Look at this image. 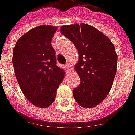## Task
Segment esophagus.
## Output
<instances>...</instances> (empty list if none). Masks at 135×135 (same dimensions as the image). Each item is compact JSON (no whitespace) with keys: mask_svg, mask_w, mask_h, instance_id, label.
I'll return each mask as SVG.
<instances>
[{"mask_svg":"<svg viewBox=\"0 0 135 135\" xmlns=\"http://www.w3.org/2000/svg\"><path fill=\"white\" fill-rule=\"evenodd\" d=\"M70 67H71V66H70V64L69 63H67L66 65H65V68H66V69H70Z\"/></svg>","mask_w":135,"mask_h":135,"instance_id":"obj_1","label":"esophagus"}]
</instances>
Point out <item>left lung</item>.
Instances as JSON below:
<instances>
[{
  "instance_id": "1",
  "label": "left lung",
  "mask_w": 135,
  "mask_h": 135,
  "mask_svg": "<svg viewBox=\"0 0 135 135\" xmlns=\"http://www.w3.org/2000/svg\"><path fill=\"white\" fill-rule=\"evenodd\" d=\"M60 32L70 40L78 51L75 70L81 84L73 90L77 103L93 108L109 93L117 72V55L110 39L86 24L63 25Z\"/></svg>"
}]
</instances>
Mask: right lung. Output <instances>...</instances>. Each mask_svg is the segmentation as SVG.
Returning a JSON list of instances; mask_svg holds the SVG:
<instances>
[{"label": "right lung", "instance_id": "right-lung-1", "mask_svg": "<svg viewBox=\"0 0 135 135\" xmlns=\"http://www.w3.org/2000/svg\"><path fill=\"white\" fill-rule=\"evenodd\" d=\"M57 27L40 25L17 41L12 64L22 93L33 105L47 108L54 102L65 72L57 66L51 40Z\"/></svg>", "mask_w": 135, "mask_h": 135}]
</instances>
